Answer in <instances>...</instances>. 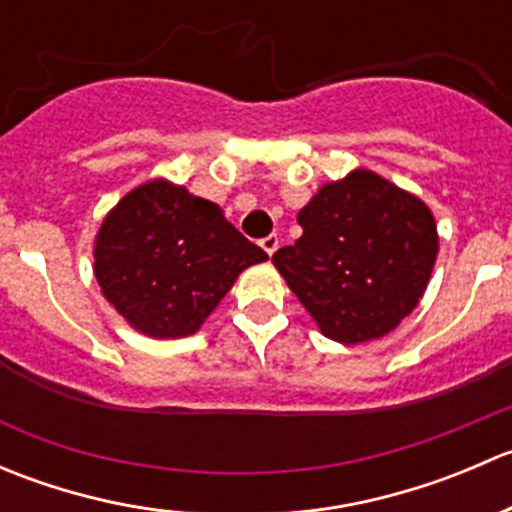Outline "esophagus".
Returning a JSON list of instances; mask_svg holds the SVG:
<instances>
[{
  "label": "esophagus",
  "mask_w": 512,
  "mask_h": 512,
  "mask_svg": "<svg viewBox=\"0 0 512 512\" xmlns=\"http://www.w3.org/2000/svg\"><path fill=\"white\" fill-rule=\"evenodd\" d=\"M260 247H262V250L267 252V255H275L277 247H280V237H277V235H267V237H262V240H260Z\"/></svg>",
  "instance_id": "1"
}]
</instances>
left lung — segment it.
Segmentation results:
<instances>
[{"mask_svg":"<svg viewBox=\"0 0 512 512\" xmlns=\"http://www.w3.org/2000/svg\"><path fill=\"white\" fill-rule=\"evenodd\" d=\"M302 237L272 255L324 337L379 339L414 312L438 252L433 215L389 180L356 170L299 210Z\"/></svg>","mask_w":512,"mask_h":512,"instance_id":"1","label":"left lung"}]
</instances>
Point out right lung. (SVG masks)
Wrapping results in <instances>:
<instances>
[{
    "label": "right lung",
    "mask_w": 512,
    "mask_h": 512,
    "mask_svg": "<svg viewBox=\"0 0 512 512\" xmlns=\"http://www.w3.org/2000/svg\"><path fill=\"white\" fill-rule=\"evenodd\" d=\"M94 255L108 302L160 339L198 332L235 277L267 260L218 205L165 180L141 185L108 213Z\"/></svg>",
    "instance_id": "obj_1"
}]
</instances>
